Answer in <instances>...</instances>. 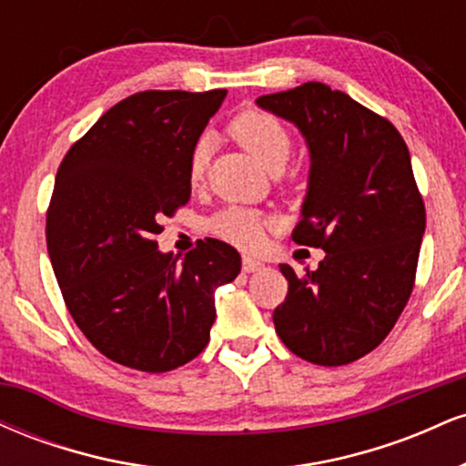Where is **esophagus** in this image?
<instances>
[{
  "mask_svg": "<svg viewBox=\"0 0 466 466\" xmlns=\"http://www.w3.org/2000/svg\"><path fill=\"white\" fill-rule=\"evenodd\" d=\"M263 263L256 258H251V256H243V271L245 274H254V271H260L263 269Z\"/></svg>",
  "mask_w": 466,
  "mask_h": 466,
  "instance_id": "obj_1",
  "label": "esophagus"
}]
</instances>
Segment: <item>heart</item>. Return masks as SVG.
I'll return each instance as SVG.
<instances>
[{
    "label": "heart",
    "instance_id": "b5f03b06",
    "mask_svg": "<svg viewBox=\"0 0 466 466\" xmlns=\"http://www.w3.org/2000/svg\"><path fill=\"white\" fill-rule=\"evenodd\" d=\"M229 136L248 151L265 170L282 173L291 157V133L276 116L263 109H245L229 122ZM210 144L201 140L190 155V181L199 184L206 173ZM208 229L218 238L238 248H256L263 238V218L245 208H226L208 221Z\"/></svg>",
    "mask_w": 466,
    "mask_h": 466
}]
</instances>
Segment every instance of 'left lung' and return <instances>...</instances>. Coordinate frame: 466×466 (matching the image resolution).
<instances>
[{
    "label": "left lung",
    "instance_id": "obj_1",
    "mask_svg": "<svg viewBox=\"0 0 466 466\" xmlns=\"http://www.w3.org/2000/svg\"><path fill=\"white\" fill-rule=\"evenodd\" d=\"M291 122L309 148V184L293 240L322 248L315 271L289 280L276 333L318 366H344L377 349L414 287L425 206L410 151L386 117L324 83L256 100Z\"/></svg>",
    "mask_w": 466,
    "mask_h": 466
}]
</instances>
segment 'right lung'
I'll return each instance as SVG.
<instances>
[{"label":"right lung","mask_w":466,"mask_h":466,"mask_svg":"<svg viewBox=\"0 0 466 466\" xmlns=\"http://www.w3.org/2000/svg\"><path fill=\"white\" fill-rule=\"evenodd\" d=\"M226 89L140 92L111 106L58 166L46 238L74 322L111 361L168 372L210 339L217 287L240 256L217 238L159 251L164 217L190 199V155Z\"/></svg>","instance_id":"obj_1"}]
</instances>
